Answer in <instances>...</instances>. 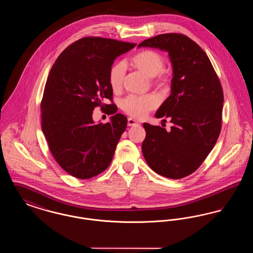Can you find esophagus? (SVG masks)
Returning a JSON list of instances; mask_svg holds the SVG:
<instances>
[{
    "instance_id": "1",
    "label": "esophagus",
    "mask_w": 253,
    "mask_h": 253,
    "mask_svg": "<svg viewBox=\"0 0 253 253\" xmlns=\"http://www.w3.org/2000/svg\"><path fill=\"white\" fill-rule=\"evenodd\" d=\"M138 124V122L136 121H134V120H132V119H128V126H134V125H137Z\"/></svg>"
}]
</instances>
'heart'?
Here are the masks:
<instances>
[{"label":"heart","mask_w":253,"mask_h":253,"mask_svg":"<svg viewBox=\"0 0 253 253\" xmlns=\"http://www.w3.org/2000/svg\"><path fill=\"white\" fill-rule=\"evenodd\" d=\"M131 64L138 71L143 73L146 77L154 79V83L160 87L168 85V79L162 73L165 60L164 58L156 51L145 50L137 53L131 60ZM126 72L124 62H118L110 71L109 83L114 91H118L123 84ZM158 104V98L156 95L150 94L146 96H129L121 102L122 110L135 119H143L147 114L156 108Z\"/></svg>","instance_id":"heart-1"}]
</instances>
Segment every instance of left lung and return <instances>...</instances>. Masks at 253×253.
Segmentation results:
<instances>
[{
	"instance_id": "1",
	"label": "left lung",
	"mask_w": 253,
	"mask_h": 253,
	"mask_svg": "<svg viewBox=\"0 0 253 253\" xmlns=\"http://www.w3.org/2000/svg\"><path fill=\"white\" fill-rule=\"evenodd\" d=\"M142 46L168 52L172 66L170 95L156 118H169L173 124L169 132L143 124V157L158 174L180 179L199 168L216 143L224 102L222 86L203 49L189 37L161 34L145 40L138 44Z\"/></svg>"
}]
</instances>
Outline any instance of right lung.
<instances>
[{
  "label": "right lung",
  "mask_w": 253,
  "mask_h": 253,
  "mask_svg": "<svg viewBox=\"0 0 253 253\" xmlns=\"http://www.w3.org/2000/svg\"><path fill=\"white\" fill-rule=\"evenodd\" d=\"M134 46L85 37L64 49L49 72L41 104L42 130L56 161L74 177H94L113 159L127 119L116 114L103 124L95 123L92 115L96 106L103 108L105 98H113L109 75L114 60Z\"/></svg>",
  "instance_id": "add662e5"
}]
</instances>
